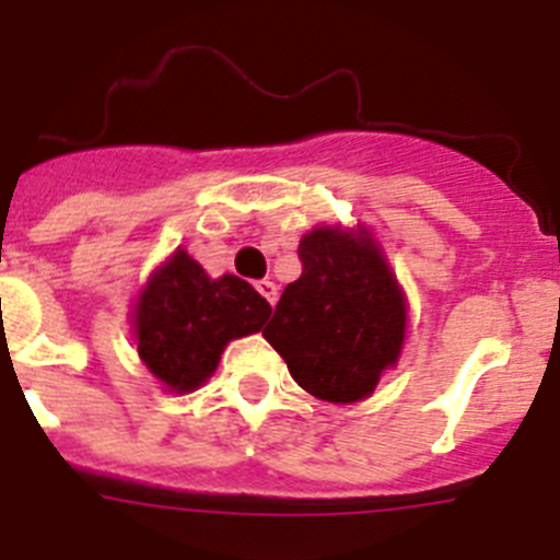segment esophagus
<instances>
[{"label": "esophagus", "instance_id": "1", "mask_svg": "<svg viewBox=\"0 0 560 560\" xmlns=\"http://www.w3.org/2000/svg\"><path fill=\"white\" fill-rule=\"evenodd\" d=\"M256 290H258V293H261V295H265V299H267V302H270V304L279 302V284H276V281H270V279L258 281Z\"/></svg>", "mask_w": 560, "mask_h": 560}]
</instances>
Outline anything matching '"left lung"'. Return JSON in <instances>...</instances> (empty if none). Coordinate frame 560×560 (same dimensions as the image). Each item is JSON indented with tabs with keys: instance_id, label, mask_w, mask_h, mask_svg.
<instances>
[{
	"instance_id": "left-lung-1",
	"label": "left lung",
	"mask_w": 560,
	"mask_h": 560,
	"mask_svg": "<svg viewBox=\"0 0 560 560\" xmlns=\"http://www.w3.org/2000/svg\"><path fill=\"white\" fill-rule=\"evenodd\" d=\"M299 256L302 276L281 293L265 338L310 396L364 401L401 359L404 288L361 224H318L302 236Z\"/></svg>"
}]
</instances>
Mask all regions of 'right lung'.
<instances>
[{
	"label": "right lung",
	"instance_id": "add662e5",
	"mask_svg": "<svg viewBox=\"0 0 560 560\" xmlns=\"http://www.w3.org/2000/svg\"><path fill=\"white\" fill-rule=\"evenodd\" d=\"M270 304L244 279H219L178 247L150 272L133 304V341L150 375L167 393H192L215 373L230 341L253 336Z\"/></svg>",
	"mask_w": 560,
	"mask_h": 560
}]
</instances>
